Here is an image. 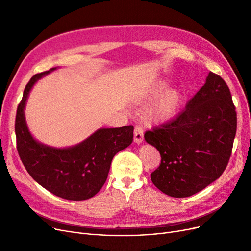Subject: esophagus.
I'll use <instances>...</instances> for the list:
<instances>
[{"mask_svg":"<svg viewBox=\"0 0 251 251\" xmlns=\"http://www.w3.org/2000/svg\"><path fill=\"white\" fill-rule=\"evenodd\" d=\"M143 140V130L140 126H136L134 129V142L141 143Z\"/></svg>","mask_w":251,"mask_h":251,"instance_id":"1","label":"esophagus"}]
</instances>
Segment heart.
Returning <instances> with one entry per match:
<instances>
[{
	"mask_svg": "<svg viewBox=\"0 0 251 251\" xmlns=\"http://www.w3.org/2000/svg\"><path fill=\"white\" fill-rule=\"evenodd\" d=\"M165 83H160L149 95L144 96L143 99H149L155 97L160 94V91L165 88ZM182 101L181 92L177 89H171L157 100L152 107L148 111L147 119L150 123H161L170 120L173 118L179 108Z\"/></svg>",
	"mask_w": 251,
	"mask_h": 251,
	"instance_id": "1",
	"label": "heart"
}]
</instances>
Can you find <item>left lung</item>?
<instances>
[{
  "label": "left lung",
  "mask_w": 251,
  "mask_h": 251,
  "mask_svg": "<svg viewBox=\"0 0 251 251\" xmlns=\"http://www.w3.org/2000/svg\"><path fill=\"white\" fill-rule=\"evenodd\" d=\"M235 110L227 83L209 72L185 110L172 121L147 131L144 139L162 157L151 174L155 187L179 199L200 192L220 178L232 153Z\"/></svg>",
  "instance_id": "left-lung-1"
}]
</instances>
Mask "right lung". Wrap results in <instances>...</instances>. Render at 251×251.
<instances>
[{"instance_id": "obj_1", "label": "right lung", "mask_w": 251, "mask_h": 251, "mask_svg": "<svg viewBox=\"0 0 251 251\" xmlns=\"http://www.w3.org/2000/svg\"><path fill=\"white\" fill-rule=\"evenodd\" d=\"M55 69L35 74L24 88L15 120L17 151L26 171L39 185L65 200L85 201L100 190L114 155L132 142L134 128L132 125L102 128L68 149H54L37 142L25 122V102L33 84Z\"/></svg>"}]
</instances>
